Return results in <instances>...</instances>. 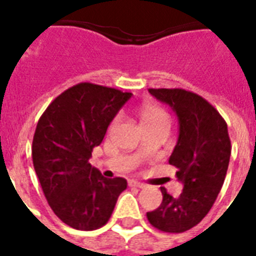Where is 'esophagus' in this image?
<instances>
[{
  "label": "esophagus",
  "instance_id": "34e87169",
  "mask_svg": "<svg viewBox=\"0 0 256 256\" xmlns=\"http://www.w3.org/2000/svg\"><path fill=\"white\" fill-rule=\"evenodd\" d=\"M128 185L130 186H137V188H144L145 185L142 182H140V181H136V180H130L128 181Z\"/></svg>",
  "mask_w": 256,
  "mask_h": 256
}]
</instances>
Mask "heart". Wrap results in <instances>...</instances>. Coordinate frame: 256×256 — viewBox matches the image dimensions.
I'll return each instance as SVG.
<instances>
[{"label":"heart","instance_id":"heart-1","mask_svg":"<svg viewBox=\"0 0 256 256\" xmlns=\"http://www.w3.org/2000/svg\"><path fill=\"white\" fill-rule=\"evenodd\" d=\"M138 114L144 128L159 122H168L166 112L163 111L160 106L155 104V102H150V101L148 102H142L138 108ZM114 123H112V126H114Z\"/></svg>","mask_w":256,"mask_h":256}]
</instances>
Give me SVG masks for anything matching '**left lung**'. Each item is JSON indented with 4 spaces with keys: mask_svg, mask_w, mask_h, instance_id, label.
<instances>
[{
    "mask_svg": "<svg viewBox=\"0 0 256 256\" xmlns=\"http://www.w3.org/2000/svg\"><path fill=\"white\" fill-rule=\"evenodd\" d=\"M176 112L180 136L168 163L184 184L178 198L160 188L163 202L146 212L150 224L166 233H182L203 220L220 193L230 159L225 119L202 96L185 89H148Z\"/></svg>",
    "mask_w": 256,
    "mask_h": 256,
    "instance_id": "left-lung-1",
    "label": "left lung"
}]
</instances>
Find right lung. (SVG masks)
<instances>
[{
  "instance_id": "obj_1",
  "label": "right lung",
  "mask_w": 256,
  "mask_h": 256,
  "mask_svg": "<svg viewBox=\"0 0 256 256\" xmlns=\"http://www.w3.org/2000/svg\"><path fill=\"white\" fill-rule=\"evenodd\" d=\"M132 93L82 82L58 96L36 124L32 163L48 203L64 224L94 230L110 220L124 178L102 177L89 159Z\"/></svg>"
}]
</instances>
